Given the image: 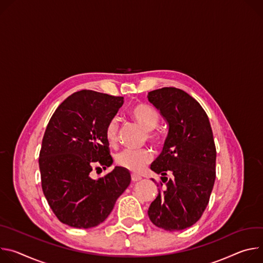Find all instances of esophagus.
Here are the masks:
<instances>
[{
    "instance_id": "34e87169",
    "label": "esophagus",
    "mask_w": 263,
    "mask_h": 263,
    "mask_svg": "<svg viewBox=\"0 0 263 263\" xmlns=\"http://www.w3.org/2000/svg\"><path fill=\"white\" fill-rule=\"evenodd\" d=\"M141 180H142V178L140 176H137V174H132V181L133 182H139Z\"/></svg>"
}]
</instances>
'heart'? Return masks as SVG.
Listing matches in <instances>:
<instances>
[{
	"label": "heart",
	"instance_id": "b5f03b06",
	"mask_svg": "<svg viewBox=\"0 0 263 263\" xmlns=\"http://www.w3.org/2000/svg\"><path fill=\"white\" fill-rule=\"evenodd\" d=\"M130 118L141 127L147 130V140L154 144L161 142V135L155 130L160 122V114L154 107L147 104H136L129 109ZM104 137L109 146H115L118 143L119 122L116 118L109 120L104 129ZM153 160V155L147 149L142 151H123L116 157V164L130 172L139 173Z\"/></svg>",
	"mask_w": 263,
	"mask_h": 263
}]
</instances>
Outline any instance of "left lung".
I'll return each mask as SVG.
<instances>
[{
    "instance_id": "obj_1",
    "label": "left lung",
    "mask_w": 263,
    "mask_h": 263,
    "mask_svg": "<svg viewBox=\"0 0 263 263\" xmlns=\"http://www.w3.org/2000/svg\"><path fill=\"white\" fill-rule=\"evenodd\" d=\"M148 100L169 125L163 152L151 166L162 182L148 216L161 229L181 231L193 226L209 203L216 178L213 133L206 111L183 90L162 87L149 92Z\"/></svg>"
}]
</instances>
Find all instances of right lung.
Wrapping results in <instances>:
<instances>
[{
  "label": "right lung",
  "instance_id": "right-lung-1",
  "mask_svg": "<svg viewBox=\"0 0 263 263\" xmlns=\"http://www.w3.org/2000/svg\"><path fill=\"white\" fill-rule=\"evenodd\" d=\"M122 104L123 97L82 90L52 115L39 165L43 192L63 223L78 229L98 226L128 187L130 173L121 167L98 180L90 176L94 167L105 169L112 163L104 129Z\"/></svg>",
  "mask_w": 263,
  "mask_h": 263
}]
</instances>
